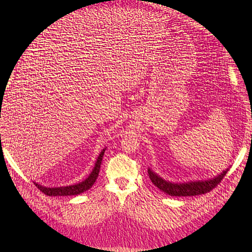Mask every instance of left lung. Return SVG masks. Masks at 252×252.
<instances>
[{
	"instance_id": "8db88e82",
	"label": "left lung",
	"mask_w": 252,
	"mask_h": 252,
	"mask_svg": "<svg viewBox=\"0 0 252 252\" xmlns=\"http://www.w3.org/2000/svg\"><path fill=\"white\" fill-rule=\"evenodd\" d=\"M228 169L223 171L215 179L209 181H196V182H189V183H182V184H174V183L167 182L159 178L150 168L148 169V175L154 183V185L157 186L163 192L169 194L171 196H191V195H199L207 193L213 188H216L220 181L226 175Z\"/></svg>"
}]
</instances>
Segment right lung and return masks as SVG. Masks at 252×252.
Segmentation results:
<instances>
[{
  "mask_svg": "<svg viewBox=\"0 0 252 252\" xmlns=\"http://www.w3.org/2000/svg\"><path fill=\"white\" fill-rule=\"evenodd\" d=\"M104 152H105V149H103L101 151V154H100V156H98L96 162H95L94 168L93 172L89 174V177L85 181L79 183V184L71 185V186H66V187H57V188L43 187L39 184H36V183H34V185L37 187V189H40L44 194L49 195V196L77 195V194H80L84 191H87L88 189L93 187L95 180L97 179L98 172H100V167H101V164H102V158H103V156H104Z\"/></svg>",
  "mask_w": 252,
  "mask_h": 252,
  "instance_id": "obj_1",
  "label": "right lung"
}]
</instances>
